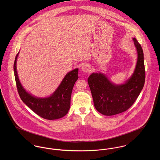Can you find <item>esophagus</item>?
<instances>
[{"label": "esophagus", "instance_id": "1", "mask_svg": "<svg viewBox=\"0 0 160 160\" xmlns=\"http://www.w3.org/2000/svg\"><path fill=\"white\" fill-rule=\"evenodd\" d=\"M81 69L84 72H88L91 71V67L88 64H84L81 67Z\"/></svg>", "mask_w": 160, "mask_h": 160}]
</instances>
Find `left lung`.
I'll return each instance as SVG.
<instances>
[{
	"label": "left lung",
	"mask_w": 160,
	"mask_h": 160,
	"mask_svg": "<svg viewBox=\"0 0 160 160\" xmlns=\"http://www.w3.org/2000/svg\"><path fill=\"white\" fill-rule=\"evenodd\" d=\"M137 52L134 72L123 84L111 82L102 73H92L88 79L93 104L101 114L112 116L128 110L135 102L142 90L145 79L143 52L140 44L133 38Z\"/></svg>",
	"instance_id": "left-lung-1"
}]
</instances>
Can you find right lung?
I'll use <instances>...</instances> for the list:
<instances>
[{
	"instance_id": "obj_1",
	"label": "right lung",
	"mask_w": 160,
	"mask_h": 160,
	"mask_svg": "<svg viewBox=\"0 0 160 160\" xmlns=\"http://www.w3.org/2000/svg\"><path fill=\"white\" fill-rule=\"evenodd\" d=\"M18 53L15 57L13 69L18 92L23 102L35 113L46 119H57L65 116L70 108L73 86L78 79V69L68 72L51 96L47 98L35 97L25 91L19 81L16 66Z\"/></svg>"
}]
</instances>
